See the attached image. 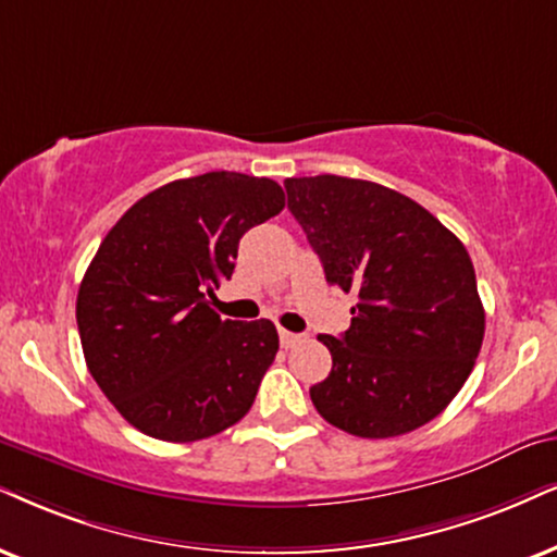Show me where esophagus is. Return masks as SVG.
Here are the masks:
<instances>
[{"mask_svg": "<svg viewBox=\"0 0 557 557\" xmlns=\"http://www.w3.org/2000/svg\"><path fill=\"white\" fill-rule=\"evenodd\" d=\"M300 339H302L300 334H293V331H285V329H280V344H283L285 349L295 347V344H298Z\"/></svg>", "mask_w": 557, "mask_h": 557, "instance_id": "obj_1", "label": "esophagus"}]
</instances>
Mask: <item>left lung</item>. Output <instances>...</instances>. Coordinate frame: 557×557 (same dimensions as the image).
I'll return each instance as SVG.
<instances>
[{"instance_id":"obj_1","label":"left lung","mask_w":557,"mask_h":557,"mask_svg":"<svg viewBox=\"0 0 557 557\" xmlns=\"http://www.w3.org/2000/svg\"><path fill=\"white\" fill-rule=\"evenodd\" d=\"M285 189L326 283L360 298L342 336H319L331 372L311 388L315 411L368 440L424 426L466 385L483 344L468 249L377 182L319 174L285 180Z\"/></svg>"}]
</instances>
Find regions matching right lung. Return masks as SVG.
<instances>
[{"label": "right lung", "instance_id": "obj_1", "mask_svg": "<svg viewBox=\"0 0 557 557\" xmlns=\"http://www.w3.org/2000/svg\"><path fill=\"white\" fill-rule=\"evenodd\" d=\"M285 208L277 182L238 172L174 180L140 197L84 272V360L138 432L195 442L234 426L280 349L272 321H223L210 300L238 242Z\"/></svg>", "mask_w": 557, "mask_h": 557}]
</instances>
